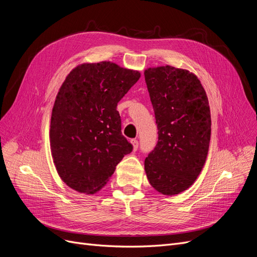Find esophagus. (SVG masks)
Returning <instances> with one entry per match:
<instances>
[{"instance_id": "esophagus-1", "label": "esophagus", "mask_w": 257, "mask_h": 257, "mask_svg": "<svg viewBox=\"0 0 257 257\" xmlns=\"http://www.w3.org/2000/svg\"><path fill=\"white\" fill-rule=\"evenodd\" d=\"M131 144H132V146H133V150L136 151L138 149V142L136 141V139H132Z\"/></svg>"}]
</instances>
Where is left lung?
I'll return each instance as SVG.
<instances>
[{
    "instance_id": "obj_1",
    "label": "left lung",
    "mask_w": 257,
    "mask_h": 257,
    "mask_svg": "<svg viewBox=\"0 0 257 257\" xmlns=\"http://www.w3.org/2000/svg\"><path fill=\"white\" fill-rule=\"evenodd\" d=\"M144 74L159 130L158 144L145 160L146 175L159 193L178 195L205 165L211 136L208 97L188 69L166 65Z\"/></svg>"
}]
</instances>
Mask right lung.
<instances>
[{"label":"right lung","mask_w":257,"mask_h":257,"mask_svg":"<svg viewBox=\"0 0 257 257\" xmlns=\"http://www.w3.org/2000/svg\"><path fill=\"white\" fill-rule=\"evenodd\" d=\"M141 73L109 61L72 69L54 100L50 148L57 172L69 188L95 194L133 150L121 133L116 105Z\"/></svg>","instance_id":"add662e5"}]
</instances>
